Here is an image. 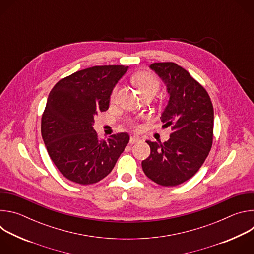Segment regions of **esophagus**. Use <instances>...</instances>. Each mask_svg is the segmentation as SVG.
Listing matches in <instances>:
<instances>
[{
	"label": "esophagus",
	"instance_id": "esophagus-1",
	"mask_svg": "<svg viewBox=\"0 0 254 254\" xmlns=\"http://www.w3.org/2000/svg\"><path fill=\"white\" fill-rule=\"evenodd\" d=\"M140 139H139V137H137V136H130V138H129V143L130 144H133L134 142H137V141H139Z\"/></svg>",
	"mask_w": 254,
	"mask_h": 254
}]
</instances>
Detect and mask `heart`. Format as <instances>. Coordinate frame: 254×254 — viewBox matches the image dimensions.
<instances>
[{"instance_id":"heart-1","label":"heart","mask_w":254,"mask_h":254,"mask_svg":"<svg viewBox=\"0 0 254 254\" xmlns=\"http://www.w3.org/2000/svg\"><path fill=\"white\" fill-rule=\"evenodd\" d=\"M132 81L143 95L147 93H155L156 94V92L160 88L159 79L155 75H153L152 73H150V72H147V71H141V72H138V73L134 74L132 77ZM118 90H119V87L117 85L114 87V89L111 93L112 101H114L116 99ZM130 124H131V126L136 127L134 122H131Z\"/></svg>"}]
</instances>
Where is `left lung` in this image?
Here are the masks:
<instances>
[{
    "label": "left lung",
    "mask_w": 254,
    "mask_h": 254,
    "mask_svg": "<svg viewBox=\"0 0 254 254\" xmlns=\"http://www.w3.org/2000/svg\"><path fill=\"white\" fill-rule=\"evenodd\" d=\"M150 67L167 85L170 100L161 120L172 132L163 143L147 140L151 155L141 167L155 183L173 187L192 178L209 155L213 105L206 89L183 67L174 62H157Z\"/></svg>",
    "instance_id": "left-lung-1"
}]
</instances>
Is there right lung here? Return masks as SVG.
Listing matches in <instances>:
<instances>
[{
	"mask_svg": "<svg viewBox=\"0 0 254 254\" xmlns=\"http://www.w3.org/2000/svg\"><path fill=\"white\" fill-rule=\"evenodd\" d=\"M127 66H93L60 79L49 93L41 120L47 152L59 172L80 185L102 180L129 140L127 132L100 138L94 117L108 110L111 93Z\"/></svg>",
	"mask_w": 254,
	"mask_h": 254,
	"instance_id": "obj_1",
	"label": "right lung"
}]
</instances>
